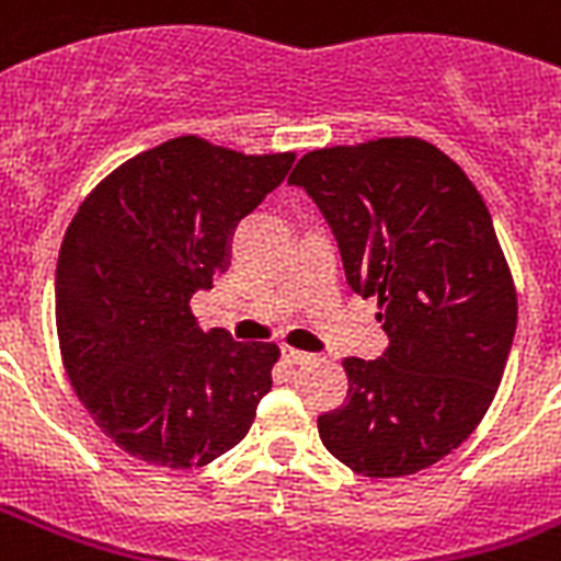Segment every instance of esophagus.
I'll list each match as a JSON object with an SVG mask.
<instances>
[{
    "instance_id": "obj_1",
    "label": "esophagus",
    "mask_w": 561,
    "mask_h": 561,
    "mask_svg": "<svg viewBox=\"0 0 561 561\" xmlns=\"http://www.w3.org/2000/svg\"><path fill=\"white\" fill-rule=\"evenodd\" d=\"M282 360H285V364H308L311 355H308V352L294 350V346H282Z\"/></svg>"
}]
</instances>
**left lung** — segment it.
Listing matches in <instances>:
<instances>
[{
  "label": "left lung",
  "mask_w": 561,
  "mask_h": 561,
  "mask_svg": "<svg viewBox=\"0 0 561 561\" xmlns=\"http://www.w3.org/2000/svg\"><path fill=\"white\" fill-rule=\"evenodd\" d=\"M329 220L346 282L378 299L390 346L346 358L350 392L317 419L364 478H404L480 425L513 350L518 297L492 215L466 171L416 136L306 153L288 178Z\"/></svg>",
  "instance_id": "left-lung-1"
}]
</instances>
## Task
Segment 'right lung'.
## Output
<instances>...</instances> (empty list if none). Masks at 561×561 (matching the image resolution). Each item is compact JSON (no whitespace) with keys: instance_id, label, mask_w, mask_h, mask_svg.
Masks as SVG:
<instances>
[{"instance_id":"add662e5","label":"right lung","mask_w":561,"mask_h":561,"mask_svg":"<svg viewBox=\"0 0 561 561\" xmlns=\"http://www.w3.org/2000/svg\"><path fill=\"white\" fill-rule=\"evenodd\" d=\"M290 162L178 136L122 162L75 211L57 255L60 355L95 425L136 460L197 469L253 425L279 346L203 332L188 299L227 271L232 229Z\"/></svg>"}]
</instances>
